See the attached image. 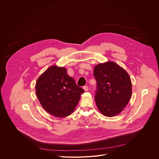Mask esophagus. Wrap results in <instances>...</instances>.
Here are the masks:
<instances>
[{
    "mask_svg": "<svg viewBox=\"0 0 159 159\" xmlns=\"http://www.w3.org/2000/svg\"><path fill=\"white\" fill-rule=\"evenodd\" d=\"M83 89L84 90V91H88V86H83Z\"/></svg>",
    "mask_w": 159,
    "mask_h": 159,
    "instance_id": "34e87169",
    "label": "esophagus"
}]
</instances>
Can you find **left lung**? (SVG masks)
Segmentation results:
<instances>
[{
	"label": "left lung",
	"mask_w": 159,
	"mask_h": 159,
	"mask_svg": "<svg viewBox=\"0 0 159 159\" xmlns=\"http://www.w3.org/2000/svg\"><path fill=\"white\" fill-rule=\"evenodd\" d=\"M97 80L95 102L99 111L107 117L120 113L132 95V83L128 73L114 62L97 65L93 70Z\"/></svg>",
	"instance_id": "left-lung-1"
}]
</instances>
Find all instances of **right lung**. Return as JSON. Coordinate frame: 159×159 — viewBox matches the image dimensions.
<instances>
[{"mask_svg":"<svg viewBox=\"0 0 159 159\" xmlns=\"http://www.w3.org/2000/svg\"><path fill=\"white\" fill-rule=\"evenodd\" d=\"M84 92L64 67L52 66L39 77L36 83L38 99L46 111L57 117L73 112Z\"/></svg>","mask_w":159,"mask_h":159,"instance_id":"obj_1","label":"right lung"}]
</instances>
